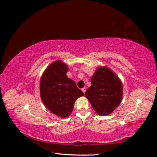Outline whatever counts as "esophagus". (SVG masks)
I'll return each instance as SVG.
<instances>
[{
	"label": "esophagus",
	"instance_id": "34e87169",
	"mask_svg": "<svg viewBox=\"0 0 157 157\" xmlns=\"http://www.w3.org/2000/svg\"><path fill=\"white\" fill-rule=\"evenodd\" d=\"M82 92H83L85 93V92H86V87L83 88L82 89Z\"/></svg>",
	"mask_w": 157,
	"mask_h": 157
}]
</instances>
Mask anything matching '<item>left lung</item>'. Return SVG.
<instances>
[{"label":"left lung","mask_w":157,"mask_h":157,"mask_svg":"<svg viewBox=\"0 0 157 157\" xmlns=\"http://www.w3.org/2000/svg\"><path fill=\"white\" fill-rule=\"evenodd\" d=\"M92 86L85 93L94 111L100 115H107L121 103L123 86L111 70L99 67L91 78Z\"/></svg>","instance_id":"8db88e82"}]
</instances>
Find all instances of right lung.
<instances>
[{
    "label": "right lung",
    "mask_w": 157,
    "mask_h": 157,
    "mask_svg": "<svg viewBox=\"0 0 157 157\" xmlns=\"http://www.w3.org/2000/svg\"><path fill=\"white\" fill-rule=\"evenodd\" d=\"M68 67L56 61L43 73L40 84L42 101L46 107L61 117H67L73 111L77 98L84 95L75 83L67 76Z\"/></svg>",
    "instance_id": "right-lung-1"
}]
</instances>
